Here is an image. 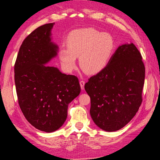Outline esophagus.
Returning <instances> with one entry per match:
<instances>
[{
	"label": "esophagus",
	"mask_w": 160,
	"mask_h": 160,
	"mask_svg": "<svg viewBox=\"0 0 160 160\" xmlns=\"http://www.w3.org/2000/svg\"><path fill=\"white\" fill-rule=\"evenodd\" d=\"M80 83V86H81V88L82 90L84 89V85H85V81H81L79 82Z\"/></svg>",
	"instance_id": "1"
}]
</instances>
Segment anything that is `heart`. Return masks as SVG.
Returning a JSON list of instances; mask_svg holds the SVG:
<instances>
[{
	"label": "heart",
	"mask_w": 160,
	"mask_h": 160,
	"mask_svg": "<svg viewBox=\"0 0 160 160\" xmlns=\"http://www.w3.org/2000/svg\"><path fill=\"white\" fill-rule=\"evenodd\" d=\"M67 48L59 50V57L62 68L71 72L79 65L85 72L95 74L103 70L109 62L115 49V41L110 34L101 32L93 28L72 31L66 41Z\"/></svg>",
	"instance_id": "heart-1"
}]
</instances>
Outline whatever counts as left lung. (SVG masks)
<instances>
[{
    "instance_id": "obj_1",
    "label": "left lung",
    "mask_w": 160,
    "mask_h": 160,
    "mask_svg": "<svg viewBox=\"0 0 160 160\" xmlns=\"http://www.w3.org/2000/svg\"><path fill=\"white\" fill-rule=\"evenodd\" d=\"M145 66L133 43L119 46L105 68L85 85L91 98V117L106 132L127 125L142 102Z\"/></svg>"
}]
</instances>
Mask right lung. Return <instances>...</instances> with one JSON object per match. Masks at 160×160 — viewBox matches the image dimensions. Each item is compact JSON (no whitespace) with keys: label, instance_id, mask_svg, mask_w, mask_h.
<instances>
[{"label":"right lung","instance_id":"obj_1","mask_svg":"<svg viewBox=\"0 0 160 160\" xmlns=\"http://www.w3.org/2000/svg\"><path fill=\"white\" fill-rule=\"evenodd\" d=\"M55 23L38 27L23 41L14 64V82L22 112L32 126L45 132L59 129L69 103L81 92L79 79L45 65L57 55L51 42Z\"/></svg>","mask_w":160,"mask_h":160}]
</instances>
